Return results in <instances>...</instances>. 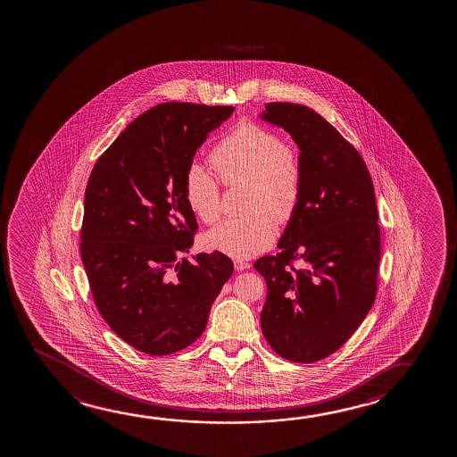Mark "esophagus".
I'll return each instance as SVG.
<instances>
[{
	"instance_id": "1",
	"label": "esophagus",
	"mask_w": 457,
	"mask_h": 457,
	"mask_svg": "<svg viewBox=\"0 0 457 457\" xmlns=\"http://www.w3.org/2000/svg\"><path fill=\"white\" fill-rule=\"evenodd\" d=\"M234 267H236L237 271H244V270L250 269L251 263L246 262L244 259H236V261H234Z\"/></svg>"
}]
</instances>
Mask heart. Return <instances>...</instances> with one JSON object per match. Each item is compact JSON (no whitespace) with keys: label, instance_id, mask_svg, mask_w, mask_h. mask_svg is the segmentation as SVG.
Returning a JSON list of instances; mask_svg holds the SVG:
<instances>
[{"label":"heart","instance_id":"heart-1","mask_svg":"<svg viewBox=\"0 0 457 457\" xmlns=\"http://www.w3.org/2000/svg\"><path fill=\"white\" fill-rule=\"evenodd\" d=\"M209 162L226 187H246L245 211L250 215L223 220L207 234V245L234 259H248L269 248L276 236L275 223L287 225L300 209L304 187L300 146L248 121L213 146ZM184 196L203 223L212 225L219 220V182L200 165L188 169Z\"/></svg>","mask_w":457,"mask_h":457}]
</instances>
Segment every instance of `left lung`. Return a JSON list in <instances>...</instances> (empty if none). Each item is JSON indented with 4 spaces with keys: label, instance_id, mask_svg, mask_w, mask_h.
I'll return each instance as SVG.
<instances>
[{
    "label": "left lung",
    "instance_id": "obj_1",
    "mask_svg": "<svg viewBox=\"0 0 457 457\" xmlns=\"http://www.w3.org/2000/svg\"><path fill=\"white\" fill-rule=\"evenodd\" d=\"M300 146V209L254 269L267 282L263 337L279 356L312 363L331 356L373 306L381 261L375 187L359 151L313 109L269 103L262 115Z\"/></svg>",
    "mask_w": 457,
    "mask_h": 457
}]
</instances>
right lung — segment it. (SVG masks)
<instances>
[{"mask_svg": "<svg viewBox=\"0 0 457 457\" xmlns=\"http://www.w3.org/2000/svg\"><path fill=\"white\" fill-rule=\"evenodd\" d=\"M232 106L162 103L128 125L95 163L84 198L81 257L101 317L151 356L206 329L234 271L220 251L182 257L198 225L184 196L195 153Z\"/></svg>", "mask_w": 457, "mask_h": 457, "instance_id": "1", "label": "right lung"}]
</instances>
